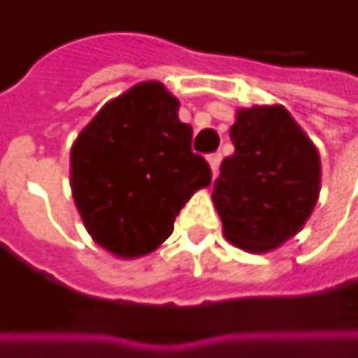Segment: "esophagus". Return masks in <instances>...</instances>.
<instances>
[{
  "mask_svg": "<svg viewBox=\"0 0 358 358\" xmlns=\"http://www.w3.org/2000/svg\"><path fill=\"white\" fill-rule=\"evenodd\" d=\"M209 167H211V173H213V177H217V173H219V165H221V153H213V155H209Z\"/></svg>",
  "mask_w": 358,
  "mask_h": 358,
  "instance_id": "34e87169",
  "label": "esophagus"
}]
</instances>
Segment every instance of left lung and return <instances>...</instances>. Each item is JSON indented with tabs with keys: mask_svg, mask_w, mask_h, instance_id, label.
Returning a JSON list of instances; mask_svg holds the SVG:
<instances>
[{
	"mask_svg": "<svg viewBox=\"0 0 358 358\" xmlns=\"http://www.w3.org/2000/svg\"><path fill=\"white\" fill-rule=\"evenodd\" d=\"M235 153L223 159L213 205L223 235L249 253L293 239L321 191V159L282 105L239 107L229 131Z\"/></svg>",
	"mask_w": 358,
	"mask_h": 358,
	"instance_id": "1",
	"label": "left lung"
}]
</instances>
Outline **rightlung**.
<instances>
[{"label": "right lung", "mask_w": 358, "mask_h": 358, "mask_svg": "<svg viewBox=\"0 0 358 358\" xmlns=\"http://www.w3.org/2000/svg\"><path fill=\"white\" fill-rule=\"evenodd\" d=\"M177 111L163 83H137L107 101L71 147L77 211L91 239L119 259L153 253L193 193L211 185Z\"/></svg>", "instance_id": "obj_1"}]
</instances>
